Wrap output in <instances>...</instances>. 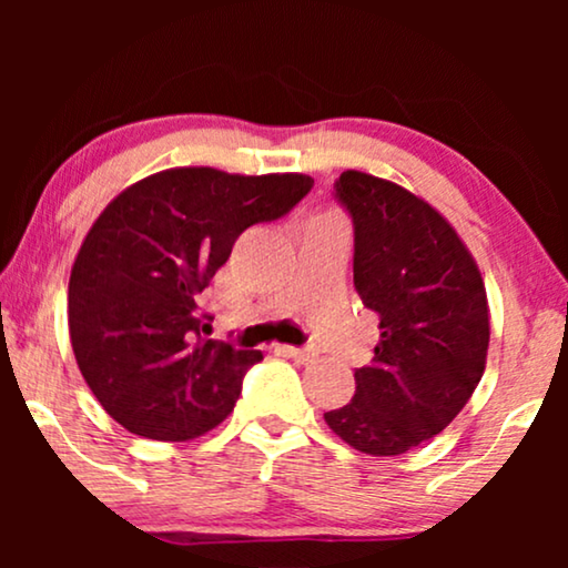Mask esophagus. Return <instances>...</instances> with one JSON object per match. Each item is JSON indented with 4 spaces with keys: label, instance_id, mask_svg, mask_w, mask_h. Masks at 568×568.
I'll return each mask as SVG.
<instances>
[{
    "label": "esophagus",
    "instance_id": "1",
    "mask_svg": "<svg viewBox=\"0 0 568 568\" xmlns=\"http://www.w3.org/2000/svg\"><path fill=\"white\" fill-rule=\"evenodd\" d=\"M276 352L278 354H284V356H290V359H294V362H300V364H307V362H313L315 359V354L310 352V348H294V346H276Z\"/></svg>",
    "mask_w": 568,
    "mask_h": 568
}]
</instances>
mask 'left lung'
Listing matches in <instances>:
<instances>
[{
  "mask_svg": "<svg viewBox=\"0 0 568 568\" xmlns=\"http://www.w3.org/2000/svg\"><path fill=\"white\" fill-rule=\"evenodd\" d=\"M336 196L352 214L354 286L379 315V341L354 372V398L325 424L364 455H403L445 429L484 377V276L453 224L403 185L346 170Z\"/></svg>",
  "mask_w": 568,
  "mask_h": 568,
  "instance_id": "left-lung-1",
  "label": "left lung"
}]
</instances>
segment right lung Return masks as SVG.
<instances>
[{
    "instance_id": "right-lung-1",
    "label": "right lung",
    "mask_w": 568,
    "mask_h": 568,
    "mask_svg": "<svg viewBox=\"0 0 568 568\" xmlns=\"http://www.w3.org/2000/svg\"><path fill=\"white\" fill-rule=\"evenodd\" d=\"M313 183L170 168L129 185L92 222L69 276V338L84 383L123 429L189 442L232 414L263 354L201 336L196 302L235 240L284 216Z\"/></svg>"
}]
</instances>
